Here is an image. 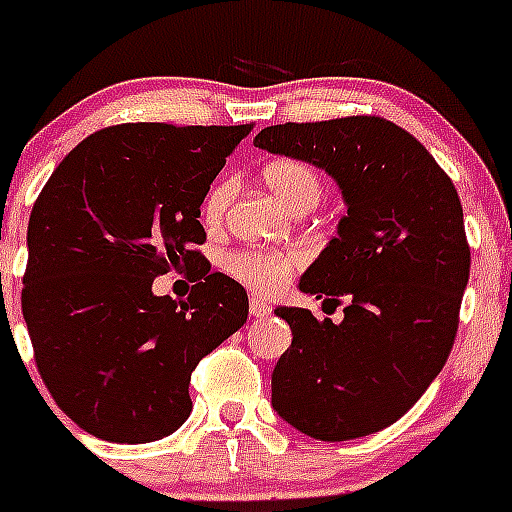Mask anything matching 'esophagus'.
I'll return each instance as SVG.
<instances>
[{"label": "esophagus", "instance_id": "1", "mask_svg": "<svg viewBox=\"0 0 512 512\" xmlns=\"http://www.w3.org/2000/svg\"><path fill=\"white\" fill-rule=\"evenodd\" d=\"M248 312H251L253 318H264L266 312H269V302L259 295H251V300H248Z\"/></svg>", "mask_w": 512, "mask_h": 512}]
</instances>
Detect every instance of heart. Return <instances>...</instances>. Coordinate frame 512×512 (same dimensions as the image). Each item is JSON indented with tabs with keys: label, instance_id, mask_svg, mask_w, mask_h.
Instances as JSON below:
<instances>
[{
	"label": "heart",
	"instance_id": "heart-1",
	"mask_svg": "<svg viewBox=\"0 0 512 512\" xmlns=\"http://www.w3.org/2000/svg\"><path fill=\"white\" fill-rule=\"evenodd\" d=\"M264 179L271 192L277 194L279 200L292 207V210L315 205L320 197V189H323L315 166L300 161V158H279V161L266 166ZM233 194L235 182L230 176L217 179L207 189L205 200H202V220H205V225L217 228L223 223ZM300 266L302 253L282 251V248H243V251L230 253L225 259V269H228L230 277L256 289V292H264V295L282 289L287 279L292 277V271L300 269Z\"/></svg>",
	"mask_w": 512,
	"mask_h": 512
}]
</instances>
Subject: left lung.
I'll return each mask as SVG.
<instances>
[{
	"label": "left lung",
	"instance_id": "1",
	"mask_svg": "<svg viewBox=\"0 0 512 512\" xmlns=\"http://www.w3.org/2000/svg\"><path fill=\"white\" fill-rule=\"evenodd\" d=\"M253 143L325 169L348 205L300 279L302 292L346 300L343 320L277 307L292 346L271 374V405L320 441L382 431L420 400L454 346L472 264L454 182L418 138L377 115L284 122Z\"/></svg>",
	"mask_w": 512,
	"mask_h": 512
}]
</instances>
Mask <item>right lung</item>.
<instances>
[{"instance_id":"add662e5","label":"right lung","mask_w":512,"mask_h":512,"mask_svg":"<svg viewBox=\"0 0 512 512\" xmlns=\"http://www.w3.org/2000/svg\"><path fill=\"white\" fill-rule=\"evenodd\" d=\"M251 125L122 122L84 138L35 200L22 315L58 408L92 436L146 443L192 413L189 379L248 318L246 289L197 246L212 179ZM187 270V301L152 279Z\"/></svg>"}]
</instances>
